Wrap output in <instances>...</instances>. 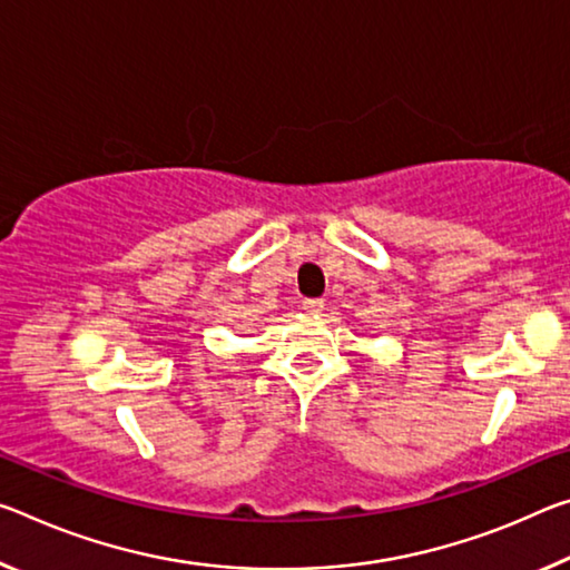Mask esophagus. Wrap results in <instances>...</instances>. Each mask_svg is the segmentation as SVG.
<instances>
[{
    "mask_svg": "<svg viewBox=\"0 0 570 570\" xmlns=\"http://www.w3.org/2000/svg\"><path fill=\"white\" fill-rule=\"evenodd\" d=\"M302 309H304L306 314H320V312L324 309V302H322V299H304Z\"/></svg>",
    "mask_w": 570,
    "mask_h": 570,
    "instance_id": "esophagus-1",
    "label": "esophagus"
}]
</instances>
